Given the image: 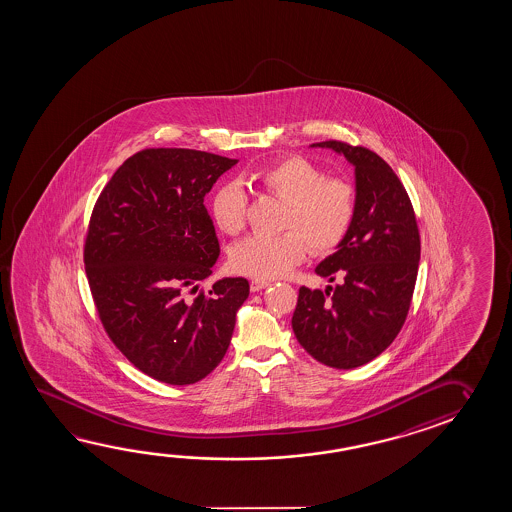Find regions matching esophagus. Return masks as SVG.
I'll list each match as a JSON object with an SVG mask.
<instances>
[{
  "instance_id": "esophagus-1",
  "label": "esophagus",
  "mask_w": 512,
  "mask_h": 512,
  "mask_svg": "<svg viewBox=\"0 0 512 512\" xmlns=\"http://www.w3.org/2000/svg\"><path fill=\"white\" fill-rule=\"evenodd\" d=\"M267 286H269V281H265V279H252L251 281L252 292H260V290L267 288Z\"/></svg>"
}]
</instances>
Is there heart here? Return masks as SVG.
Segmentation results:
<instances>
[{"label":"heart","instance_id":"heart-1","mask_svg":"<svg viewBox=\"0 0 512 512\" xmlns=\"http://www.w3.org/2000/svg\"><path fill=\"white\" fill-rule=\"evenodd\" d=\"M260 190L285 200L276 236L252 234L231 251L234 270L252 278L283 276L303 260L306 245L312 254L333 251L344 240L356 215V190L342 177H324L303 157H286L249 175ZM247 195L238 182L220 184L211 197V215L227 234L245 226Z\"/></svg>","mask_w":512,"mask_h":512}]
</instances>
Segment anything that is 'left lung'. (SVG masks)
<instances>
[{
	"mask_svg": "<svg viewBox=\"0 0 512 512\" xmlns=\"http://www.w3.org/2000/svg\"><path fill=\"white\" fill-rule=\"evenodd\" d=\"M312 147L331 148L355 166L356 215L315 269L340 283L301 286L292 328L317 362L355 369L382 355L407 319L421 256L416 215L398 175L369 148L340 141Z\"/></svg>",
	"mask_w": 512,
	"mask_h": 512,
	"instance_id": "obj_1",
	"label": "left lung"
}]
</instances>
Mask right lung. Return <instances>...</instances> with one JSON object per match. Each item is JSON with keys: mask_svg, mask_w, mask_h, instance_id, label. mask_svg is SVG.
<instances>
[{"mask_svg": "<svg viewBox=\"0 0 512 512\" xmlns=\"http://www.w3.org/2000/svg\"><path fill=\"white\" fill-rule=\"evenodd\" d=\"M236 163L190 148H148L129 157L96 200L84 247L96 310L123 355L159 382L206 378L249 297L245 278L188 295L220 254L204 197Z\"/></svg>", "mask_w": 512, "mask_h": 512, "instance_id": "right-lung-1", "label": "right lung"}]
</instances>
